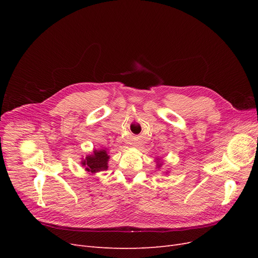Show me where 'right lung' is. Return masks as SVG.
I'll list each match as a JSON object with an SVG mask.
<instances>
[{"label": "right lung", "mask_w": 258, "mask_h": 258, "mask_svg": "<svg viewBox=\"0 0 258 258\" xmlns=\"http://www.w3.org/2000/svg\"><path fill=\"white\" fill-rule=\"evenodd\" d=\"M107 160H108V155L105 150L101 151H95L93 155L86 157V160H84L82 163L85 166L86 170L88 172L96 173L100 172V171H103L107 169Z\"/></svg>", "instance_id": "1"}]
</instances>
